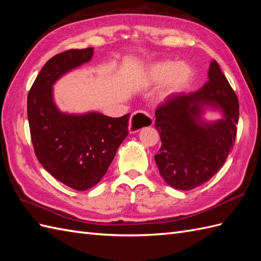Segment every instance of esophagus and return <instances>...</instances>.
<instances>
[{
  "mask_svg": "<svg viewBox=\"0 0 261 261\" xmlns=\"http://www.w3.org/2000/svg\"><path fill=\"white\" fill-rule=\"evenodd\" d=\"M150 116H149L145 112H135L131 114L130 118V123H129V132L130 134H136V132L140 131L143 126L149 124V121H150ZM151 123L153 124L154 122L152 121Z\"/></svg>",
  "mask_w": 261,
  "mask_h": 261,
  "instance_id": "1",
  "label": "esophagus"
}]
</instances>
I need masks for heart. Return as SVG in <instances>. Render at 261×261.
<instances>
[{"mask_svg":"<svg viewBox=\"0 0 261 261\" xmlns=\"http://www.w3.org/2000/svg\"><path fill=\"white\" fill-rule=\"evenodd\" d=\"M193 77L192 66L186 62L163 59L150 64L145 71V81L150 85L163 84L159 93L162 99L168 98L184 88Z\"/></svg>","mask_w":261,"mask_h":261,"instance_id":"obj_1","label":"heart"}]
</instances>
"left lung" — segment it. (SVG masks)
<instances>
[{"label": "left lung", "mask_w": 261, "mask_h": 261, "mask_svg": "<svg viewBox=\"0 0 261 261\" xmlns=\"http://www.w3.org/2000/svg\"><path fill=\"white\" fill-rule=\"evenodd\" d=\"M208 81L193 93H176L156 110V129L163 146L154 156L169 186L188 191L206 182L224 165L236 141L239 103L234 91L212 59ZM221 119L208 121L206 110Z\"/></svg>", "instance_id": "8db88e82"}]
</instances>
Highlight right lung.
I'll return each instance as SVG.
<instances>
[{"instance_id":"add662e5","label":"right lung","mask_w":261,"mask_h":261,"mask_svg":"<svg viewBox=\"0 0 261 261\" xmlns=\"http://www.w3.org/2000/svg\"><path fill=\"white\" fill-rule=\"evenodd\" d=\"M94 48L58 54L43 66L28 94V121L39 163L76 191L95 186L107 174L127 132L130 113L111 118L96 111L68 113L58 109L54 85L90 62Z\"/></svg>"}]
</instances>
